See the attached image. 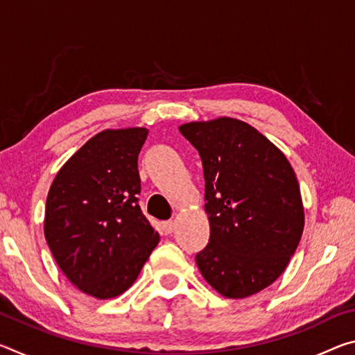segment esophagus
Instances as JSON below:
<instances>
[{
	"mask_svg": "<svg viewBox=\"0 0 355 355\" xmlns=\"http://www.w3.org/2000/svg\"><path fill=\"white\" fill-rule=\"evenodd\" d=\"M173 230H175V222H173V220L163 222V232L166 233V235H171Z\"/></svg>",
	"mask_w": 355,
	"mask_h": 355,
	"instance_id": "1",
	"label": "esophagus"
}]
</instances>
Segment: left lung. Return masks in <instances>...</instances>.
Instances as JSON below:
<instances>
[{"label":"left lung","instance_id":"obj_1","mask_svg":"<svg viewBox=\"0 0 355 355\" xmlns=\"http://www.w3.org/2000/svg\"><path fill=\"white\" fill-rule=\"evenodd\" d=\"M199 150L209 241L196 263L220 296L244 299L280 277L304 232V205L290 161L243 120L178 127Z\"/></svg>","mask_w":355,"mask_h":355}]
</instances>
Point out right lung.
<instances>
[{"mask_svg": "<svg viewBox=\"0 0 355 355\" xmlns=\"http://www.w3.org/2000/svg\"><path fill=\"white\" fill-rule=\"evenodd\" d=\"M148 130H103L70 156L50 186L44 233L78 290L97 299L135 284L159 243L137 203V156Z\"/></svg>", "mask_w": 355, "mask_h": 355, "instance_id": "obj_1", "label": "right lung"}]
</instances>
